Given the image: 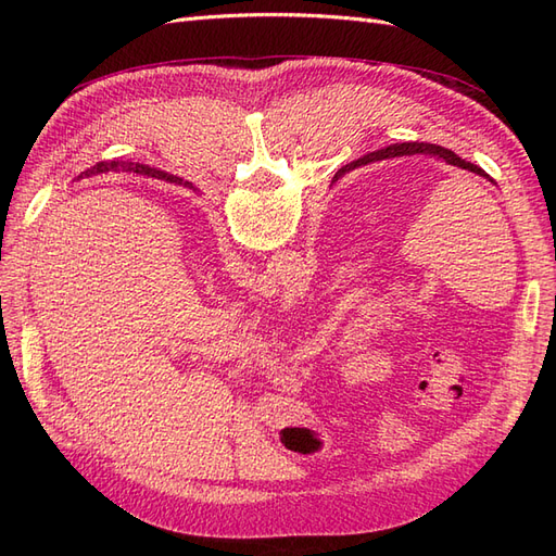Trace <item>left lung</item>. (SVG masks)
I'll return each mask as SVG.
<instances>
[{"mask_svg":"<svg viewBox=\"0 0 556 556\" xmlns=\"http://www.w3.org/2000/svg\"><path fill=\"white\" fill-rule=\"evenodd\" d=\"M417 153H422V155H435V157L445 160V162L452 164V166H459V169L473 172V174H478V176H482V178H490V176H486V174L480 169V166L462 160L459 155H454L452 150H447V148H443V146H435V143H417V141H415V143H396V146H390V148L376 150V153H368V155H364V157H359V160H355V162L345 164L343 169H341L339 174H336V176H343L345 172L357 169V166L368 164V162H378V160H387V157H399V155H417ZM490 180H492V178H490Z\"/></svg>","mask_w":556,"mask_h":556,"instance_id":"obj_1","label":"left lung"}]
</instances>
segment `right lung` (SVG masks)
I'll return each instance as SVG.
<instances>
[{"label": "right lung", "instance_id": "add662e5", "mask_svg": "<svg viewBox=\"0 0 556 556\" xmlns=\"http://www.w3.org/2000/svg\"><path fill=\"white\" fill-rule=\"evenodd\" d=\"M117 172V169H137V174H148V176H153V178H164V180H172V182H182V180H178V178H174V176H166V174H162V172H155V169H148V166H143V164H137L134 166L131 162L127 164V162H97L94 166H90L88 172H83L78 178H83V176H92V174H104V172ZM188 185V188H192L190 182H185Z\"/></svg>", "mask_w": 556, "mask_h": 556}]
</instances>
